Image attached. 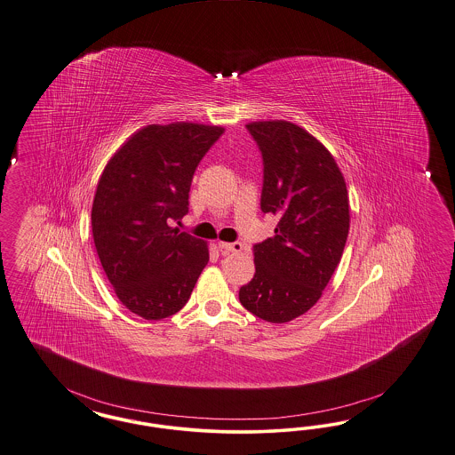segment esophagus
Wrapping results in <instances>:
<instances>
[{"mask_svg":"<svg viewBox=\"0 0 455 455\" xmlns=\"http://www.w3.org/2000/svg\"><path fill=\"white\" fill-rule=\"evenodd\" d=\"M217 245H219L220 251H221L223 255H228V253H238V251H242V243H238V242H234V243L219 242Z\"/></svg>","mask_w":455,"mask_h":455,"instance_id":"34e87169","label":"esophagus"}]
</instances>
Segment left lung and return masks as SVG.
Instances as JSON below:
<instances>
[{
    "instance_id": "obj_1",
    "label": "left lung",
    "mask_w": 455,
    "mask_h": 455,
    "mask_svg": "<svg viewBox=\"0 0 455 455\" xmlns=\"http://www.w3.org/2000/svg\"><path fill=\"white\" fill-rule=\"evenodd\" d=\"M264 157L260 208L275 234L253 247L255 274L238 291L249 313L283 324L307 313L341 260L349 232L345 176L328 148L289 121L247 124Z\"/></svg>"
}]
</instances>
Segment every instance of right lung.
Instances as JSON below:
<instances>
[{
    "label": "right lung",
    "mask_w": 455,
    "mask_h": 455,
    "mask_svg": "<svg viewBox=\"0 0 455 455\" xmlns=\"http://www.w3.org/2000/svg\"><path fill=\"white\" fill-rule=\"evenodd\" d=\"M225 127L144 125L112 155L92 204V236L117 299L157 321L178 313L208 264V243L172 227L188 213L198 163Z\"/></svg>",
    "instance_id": "add662e5"
}]
</instances>
